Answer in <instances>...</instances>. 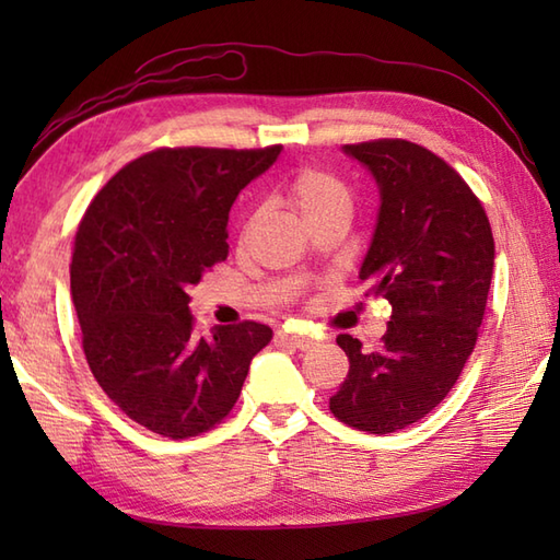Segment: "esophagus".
Segmentation results:
<instances>
[{
  "instance_id": "34e87169",
  "label": "esophagus",
  "mask_w": 560,
  "mask_h": 560,
  "mask_svg": "<svg viewBox=\"0 0 560 560\" xmlns=\"http://www.w3.org/2000/svg\"><path fill=\"white\" fill-rule=\"evenodd\" d=\"M277 339L281 343H287V347H293V349H313L315 347V339L313 337H305V335H295V331H277Z\"/></svg>"
}]
</instances>
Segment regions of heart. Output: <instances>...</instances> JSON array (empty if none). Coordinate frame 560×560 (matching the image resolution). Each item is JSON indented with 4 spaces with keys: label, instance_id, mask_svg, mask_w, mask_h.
<instances>
[{
    "label": "heart",
    "instance_id": "1",
    "mask_svg": "<svg viewBox=\"0 0 560 560\" xmlns=\"http://www.w3.org/2000/svg\"><path fill=\"white\" fill-rule=\"evenodd\" d=\"M287 201L311 229L327 217L351 211V195L337 175L323 168H303L287 183Z\"/></svg>",
    "mask_w": 560,
    "mask_h": 560
}]
</instances>
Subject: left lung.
<instances>
[{
    "label": "left lung",
    "instance_id": "left-lung-1",
    "mask_svg": "<svg viewBox=\"0 0 560 560\" xmlns=\"http://www.w3.org/2000/svg\"><path fill=\"white\" fill-rule=\"evenodd\" d=\"M343 151L373 173L380 213L361 281L392 319L383 347L339 335L349 375L329 399L341 423L395 433L421 421L457 383L479 339L493 277V233L479 197L433 151L373 139Z\"/></svg>",
    "mask_w": 560,
    "mask_h": 560
}]
</instances>
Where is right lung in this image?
Instances as JSON below:
<instances>
[{
    "label": "right lung",
    "instance_id": "obj_1",
    "mask_svg": "<svg viewBox=\"0 0 560 560\" xmlns=\"http://www.w3.org/2000/svg\"><path fill=\"white\" fill-rule=\"evenodd\" d=\"M279 153L149 151L103 185L79 223L69 273L89 368L129 419L163 438L217 428L271 341L253 319L199 335L187 291L229 257L233 201Z\"/></svg>",
    "mask_w": 560,
    "mask_h": 560
}]
</instances>
